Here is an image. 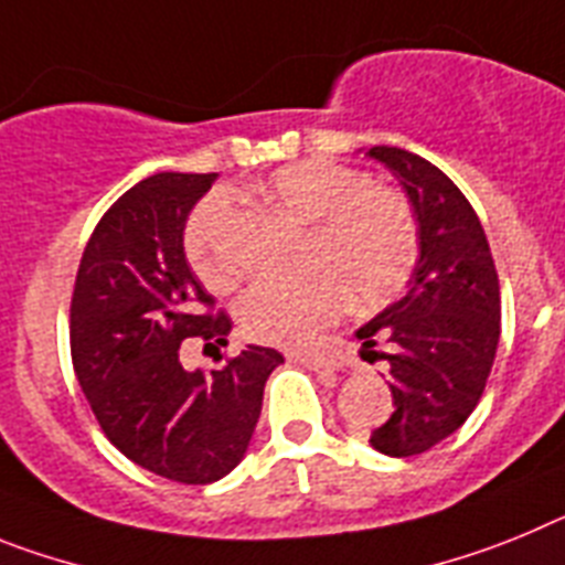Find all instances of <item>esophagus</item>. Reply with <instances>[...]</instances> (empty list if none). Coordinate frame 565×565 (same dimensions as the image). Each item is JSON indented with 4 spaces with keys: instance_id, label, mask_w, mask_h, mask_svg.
Here are the masks:
<instances>
[{
    "instance_id": "34e87169",
    "label": "esophagus",
    "mask_w": 565,
    "mask_h": 565,
    "mask_svg": "<svg viewBox=\"0 0 565 565\" xmlns=\"http://www.w3.org/2000/svg\"><path fill=\"white\" fill-rule=\"evenodd\" d=\"M298 361H301L303 366H310V370L316 372H338L341 366H338V361H332L330 355H318V352H301V355H296Z\"/></svg>"
}]
</instances>
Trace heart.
I'll use <instances>...</instances> for the list:
<instances>
[{"mask_svg":"<svg viewBox=\"0 0 565 565\" xmlns=\"http://www.w3.org/2000/svg\"><path fill=\"white\" fill-rule=\"evenodd\" d=\"M258 193L292 222L310 224L301 258L312 269L244 292L238 323L247 338L307 347L335 321L347 296L358 307H381L406 287L418 262V222L409 201L375 188L370 173L323 159L298 161L262 181ZM227 210V195H207L184 227V255L210 289H224L233 278L215 249Z\"/></svg>","mask_w":565,"mask_h":565,"instance_id":"1","label":"heart"}]
</instances>
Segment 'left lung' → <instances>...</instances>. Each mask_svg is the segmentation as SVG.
Masks as SVG:
<instances>
[{"instance_id":"obj_1","label":"left lung","mask_w":565,"mask_h":565,"mask_svg":"<svg viewBox=\"0 0 565 565\" xmlns=\"http://www.w3.org/2000/svg\"><path fill=\"white\" fill-rule=\"evenodd\" d=\"M366 156L401 181L418 222L409 289L355 332L364 350L386 341L395 409L370 435L390 458L449 438L478 406L500 341V284L487 233L455 181L401 147Z\"/></svg>"}]
</instances>
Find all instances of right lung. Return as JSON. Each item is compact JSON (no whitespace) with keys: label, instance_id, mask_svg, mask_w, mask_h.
I'll use <instances>...</instances> for the list:
<instances>
[{"label":"right lung","instance_id":"obj_1","mask_svg":"<svg viewBox=\"0 0 565 565\" xmlns=\"http://www.w3.org/2000/svg\"><path fill=\"white\" fill-rule=\"evenodd\" d=\"M215 173H156L127 190L93 230L71 301V355L102 431L147 472L213 483L242 463L262 415L264 384L284 355L242 350L227 366L188 372V338L227 343L184 255L190 210Z\"/></svg>","mask_w":565,"mask_h":565}]
</instances>
